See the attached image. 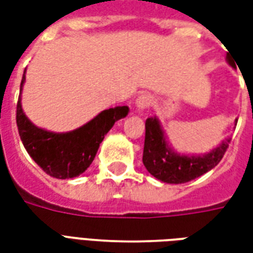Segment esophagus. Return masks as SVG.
Masks as SVG:
<instances>
[{"label": "esophagus", "mask_w": 253, "mask_h": 253, "mask_svg": "<svg viewBox=\"0 0 253 253\" xmlns=\"http://www.w3.org/2000/svg\"><path fill=\"white\" fill-rule=\"evenodd\" d=\"M153 103V97L149 93H143L141 96H138V99L135 100V105H137L138 110H145V108H149Z\"/></svg>", "instance_id": "obj_1"}]
</instances>
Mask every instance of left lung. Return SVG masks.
Returning a JSON list of instances; mask_svg holds the SVG:
<instances>
[{"mask_svg":"<svg viewBox=\"0 0 253 253\" xmlns=\"http://www.w3.org/2000/svg\"><path fill=\"white\" fill-rule=\"evenodd\" d=\"M230 141L232 138H226L218 148L205 156L177 154L168 146L159 121L156 118H149L145 123L143 165L150 175L164 183H187L218 165L228 150Z\"/></svg>","mask_w":253,"mask_h":253,"instance_id":"1","label":"left lung"}]
</instances>
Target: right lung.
Here are the masks:
<instances>
[{
	"mask_svg": "<svg viewBox=\"0 0 253 253\" xmlns=\"http://www.w3.org/2000/svg\"><path fill=\"white\" fill-rule=\"evenodd\" d=\"M24 80L25 74L20 84V90L23 89ZM127 114V105L110 108L100 112L77 130L58 134L34 126L23 112L19 96L16 122L21 142L36 164L52 177L72 179L88 169L105 134L116 121Z\"/></svg>",
	"mask_w": 253,
	"mask_h": 253,
	"instance_id": "1",
	"label": "right lung"
}]
</instances>
